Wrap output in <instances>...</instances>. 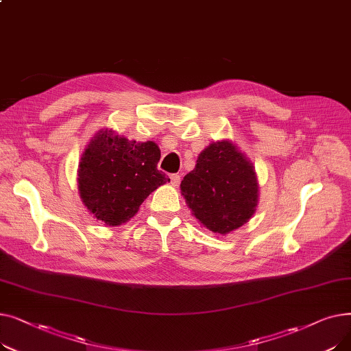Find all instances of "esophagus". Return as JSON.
<instances>
[{
    "label": "esophagus",
    "instance_id": "34e87169",
    "mask_svg": "<svg viewBox=\"0 0 351 351\" xmlns=\"http://www.w3.org/2000/svg\"><path fill=\"white\" fill-rule=\"evenodd\" d=\"M171 178V185L172 186H179V183H180V176L179 175H176V173H173V175H171L169 176Z\"/></svg>",
    "mask_w": 351,
    "mask_h": 351
}]
</instances>
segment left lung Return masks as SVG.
<instances>
[{
  "mask_svg": "<svg viewBox=\"0 0 351 351\" xmlns=\"http://www.w3.org/2000/svg\"><path fill=\"white\" fill-rule=\"evenodd\" d=\"M192 215L213 233L228 234L253 216L259 186L253 165L230 141L210 143L180 183Z\"/></svg>",
  "mask_w": 351,
  "mask_h": 351,
  "instance_id": "left-lung-1",
  "label": "left lung"
}]
</instances>
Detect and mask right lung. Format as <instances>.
Returning <instances> with one entry per match:
<instances>
[{
	"label": "right lung",
	"instance_id": "1",
	"mask_svg": "<svg viewBox=\"0 0 351 351\" xmlns=\"http://www.w3.org/2000/svg\"><path fill=\"white\" fill-rule=\"evenodd\" d=\"M160 149L102 129L81 156L78 189L84 205L108 226L134 217L142 202L171 179L158 171Z\"/></svg>",
	"mask_w": 351,
	"mask_h": 351
}]
</instances>
